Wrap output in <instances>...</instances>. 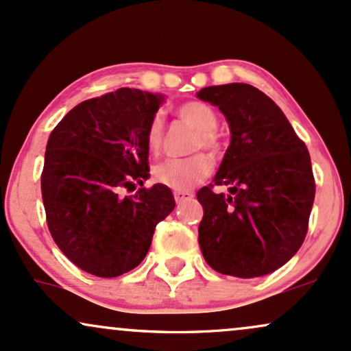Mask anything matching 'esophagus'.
<instances>
[{
  "instance_id": "1",
  "label": "esophagus",
  "mask_w": 351,
  "mask_h": 351,
  "mask_svg": "<svg viewBox=\"0 0 351 351\" xmlns=\"http://www.w3.org/2000/svg\"><path fill=\"white\" fill-rule=\"evenodd\" d=\"M192 197H193V193H191V192H174V199H176L177 204H180V202H184V200L192 199Z\"/></svg>"
}]
</instances>
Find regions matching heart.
Listing matches in <instances>:
<instances>
[{
  "label": "heart",
  "instance_id": "b5f03b06",
  "mask_svg": "<svg viewBox=\"0 0 351 351\" xmlns=\"http://www.w3.org/2000/svg\"><path fill=\"white\" fill-rule=\"evenodd\" d=\"M179 117L187 121L189 125L199 131L195 146L205 147V149H217L215 130L218 119L215 111L202 101H187L179 106ZM164 136V118L162 114H154L147 126L146 144L151 152L159 151ZM212 171V160L207 156L199 154L187 159H167L156 164L152 169V177L158 184L166 185L172 191H189L193 185L199 184Z\"/></svg>",
  "mask_w": 351,
  "mask_h": 351
}]
</instances>
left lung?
Wrapping results in <instances>:
<instances>
[{
	"mask_svg": "<svg viewBox=\"0 0 351 351\" xmlns=\"http://www.w3.org/2000/svg\"><path fill=\"white\" fill-rule=\"evenodd\" d=\"M197 98L223 113L230 146L213 177L228 193L197 192L199 245L220 274L259 278L286 265L307 233L315 197L311 156L286 114L248 84L205 86Z\"/></svg>",
	"mask_w": 351,
	"mask_h": 351,
	"instance_id": "1",
	"label": "left lung"
}]
</instances>
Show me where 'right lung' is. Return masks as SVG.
<instances>
[{
    "label": "right lung",
    "mask_w": 351,
    "mask_h": 351,
    "mask_svg": "<svg viewBox=\"0 0 351 351\" xmlns=\"http://www.w3.org/2000/svg\"><path fill=\"white\" fill-rule=\"evenodd\" d=\"M162 103L160 93L118 88L78 103L49 136L40 177L49 230L73 265L98 278L134 269L176 207L166 185L143 187L147 126ZM136 183L134 196L122 195Z\"/></svg>",
    "instance_id": "obj_1"
}]
</instances>
